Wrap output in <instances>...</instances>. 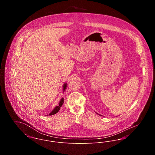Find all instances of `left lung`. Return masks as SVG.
<instances>
[{"mask_svg": "<svg viewBox=\"0 0 155 155\" xmlns=\"http://www.w3.org/2000/svg\"><path fill=\"white\" fill-rule=\"evenodd\" d=\"M96 114H98V115H100V114H98V113H96ZM100 116H101V115H100Z\"/></svg>", "mask_w": 155, "mask_h": 155, "instance_id": "1", "label": "left lung"}]
</instances>
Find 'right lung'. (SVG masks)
<instances>
[{
    "label": "right lung",
    "mask_w": 155,
    "mask_h": 155,
    "mask_svg": "<svg viewBox=\"0 0 155 155\" xmlns=\"http://www.w3.org/2000/svg\"><path fill=\"white\" fill-rule=\"evenodd\" d=\"M67 86V83H64V85H63V92H64V91H65V90H66V89ZM63 103H64V98L62 97V98L60 99V102H59V105L57 106H56V107L53 109V110H52L49 114L46 115V116H52V115H54V114H55L56 113H57L59 111V110H60V107L62 106Z\"/></svg>",
    "instance_id": "right-lung-1"
}]
</instances>
